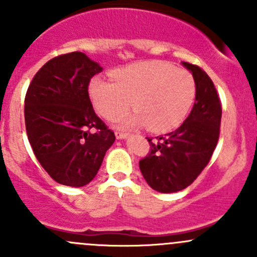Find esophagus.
Masks as SVG:
<instances>
[{"mask_svg": "<svg viewBox=\"0 0 257 257\" xmlns=\"http://www.w3.org/2000/svg\"><path fill=\"white\" fill-rule=\"evenodd\" d=\"M128 136H129V134L124 133V132H115L116 139H125V138H128Z\"/></svg>", "mask_w": 257, "mask_h": 257, "instance_id": "34e87169", "label": "esophagus"}]
</instances>
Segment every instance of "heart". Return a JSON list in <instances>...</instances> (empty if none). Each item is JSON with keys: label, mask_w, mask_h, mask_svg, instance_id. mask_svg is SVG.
Masks as SVG:
<instances>
[{"label": "heart", "mask_w": 257, "mask_h": 257, "mask_svg": "<svg viewBox=\"0 0 257 257\" xmlns=\"http://www.w3.org/2000/svg\"><path fill=\"white\" fill-rule=\"evenodd\" d=\"M89 97L97 112L113 120L128 110L124 125H144L155 133L178 128L190 112L195 100L194 77L184 69L160 61L139 62L115 69L112 82L94 78L89 84Z\"/></svg>", "instance_id": "heart-1"}]
</instances>
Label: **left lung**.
I'll use <instances>...</instances> for the list:
<instances>
[{
    "mask_svg": "<svg viewBox=\"0 0 257 257\" xmlns=\"http://www.w3.org/2000/svg\"><path fill=\"white\" fill-rule=\"evenodd\" d=\"M196 84L195 103L188 118L174 132L157 137L150 153L139 162L148 185L159 193H177L188 188L208 165L217 144L221 104L216 88L200 67L183 62Z\"/></svg>",
    "mask_w": 257,
    "mask_h": 257,
    "instance_id": "obj_1",
    "label": "left lung"
}]
</instances>
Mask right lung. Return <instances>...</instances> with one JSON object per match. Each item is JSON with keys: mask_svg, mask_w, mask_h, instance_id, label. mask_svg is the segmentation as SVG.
I'll return each mask as SVG.
<instances>
[{"mask_svg": "<svg viewBox=\"0 0 257 257\" xmlns=\"http://www.w3.org/2000/svg\"><path fill=\"white\" fill-rule=\"evenodd\" d=\"M102 71L82 52L62 54L36 73L26 93L28 141L43 169L62 185L90 183L115 141L88 94L90 78Z\"/></svg>", "mask_w": 257, "mask_h": 257, "instance_id": "obj_1", "label": "right lung"}]
</instances>
